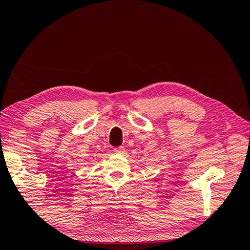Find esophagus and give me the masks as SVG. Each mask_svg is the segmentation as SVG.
I'll list each match as a JSON object with an SVG mask.
<instances>
[{
  "instance_id": "34e87169",
  "label": "esophagus",
  "mask_w": 250,
  "mask_h": 250,
  "mask_svg": "<svg viewBox=\"0 0 250 250\" xmlns=\"http://www.w3.org/2000/svg\"><path fill=\"white\" fill-rule=\"evenodd\" d=\"M115 152L116 153H119V154H122L125 152V147L124 146H118V147H115Z\"/></svg>"
}]
</instances>
